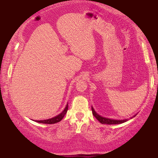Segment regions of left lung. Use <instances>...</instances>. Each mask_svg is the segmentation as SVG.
I'll list each match as a JSON object with an SVG mask.
<instances>
[{"mask_svg": "<svg viewBox=\"0 0 158 158\" xmlns=\"http://www.w3.org/2000/svg\"><path fill=\"white\" fill-rule=\"evenodd\" d=\"M92 109V112L93 116H94L98 120V121L101 123L102 124H108V125H114V124H120V123H125L127 121L128 119H125V120H112V119H109V118H104L102 116H100V115H98L96 112L95 111L94 109L91 107ZM136 116V115H135ZM135 116H134L133 117H135Z\"/></svg>", "mask_w": 158, "mask_h": 158, "instance_id": "8db88e82", "label": "left lung"}]
</instances>
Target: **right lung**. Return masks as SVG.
<instances>
[{
    "mask_svg": "<svg viewBox=\"0 0 158 158\" xmlns=\"http://www.w3.org/2000/svg\"><path fill=\"white\" fill-rule=\"evenodd\" d=\"M68 105H67L65 109L62 111V113H60L59 115L52 118L48 119V120H44V121H35L37 123H44V124H53V123H56L60 121L63 118V117L65 116V115L66 114L67 111H68Z\"/></svg>",
    "mask_w": 158,
    "mask_h": 158,
    "instance_id": "obj_1",
    "label": "right lung"
}]
</instances>
